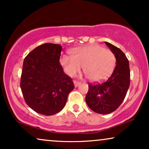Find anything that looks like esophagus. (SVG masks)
I'll use <instances>...</instances> for the list:
<instances>
[{
  "instance_id": "esophagus-1",
  "label": "esophagus",
  "mask_w": 149,
  "mask_h": 149,
  "mask_svg": "<svg viewBox=\"0 0 149 149\" xmlns=\"http://www.w3.org/2000/svg\"><path fill=\"white\" fill-rule=\"evenodd\" d=\"M80 84H81V83L79 82V81H74V87H77Z\"/></svg>"
}]
</instances>
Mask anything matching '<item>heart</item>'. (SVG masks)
<instances>
[{"mask_svg": "<svg viewBox=\"0 0 149 149\" xmlns=\"http://www.w3.org/2000/svg\"><path fill=\"white\" fill-rule=\"evenodd\" d=\"M115 64L113 52L100 45L75 48L71 51V56L64 55L60 58V64L69 76H75L83 66V72L89 80L95 82L107 79L113 72Z\"/></svg>", "mask_w": 149, "mask_h": 149, "instance_id": "b5f03b06", "label": "heart"}]
</instances>
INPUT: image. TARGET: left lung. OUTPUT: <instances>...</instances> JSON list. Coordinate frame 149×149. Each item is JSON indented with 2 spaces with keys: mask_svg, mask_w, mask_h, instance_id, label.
Segmentation results:
<instances>
[{
  "mask_svg": "<svg viewBox=\"0 0 149 149\" xmlns=\"http://www.w3.org/2000/svg\"><path fill=\"white\" fill-rule=\"evenodd\" d=\"M116 58V66L111 76L102 83L90 84L85 101L96 113L109 114L118 109L125 99L130 83L129 61L122 51L108 42Z\"/></svg>",
  "mask_w": 149,
  "mask_h": 149,
  "instance_id": "obj_1",
  "label": "left lung"
}]
</instances>
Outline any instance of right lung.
Here are the masks:
<instances>
[{"label": "right lung", "instance_id": "right-lung-1", "mask_svg": "<svg viewBox=\"0 0 149 149\" xmlns=\"http://www.w3.org/2000/svg\"><path fill=\"white\" fill-rule=\"evenodd\" d=\"M62 46L45 43L29 53L24 60L20 87L26 104L41 115L62 111L74 88L72 79L60 64Z\"/></svg>", "mask_w": 149, "mask_h": 149}]
</instances>
